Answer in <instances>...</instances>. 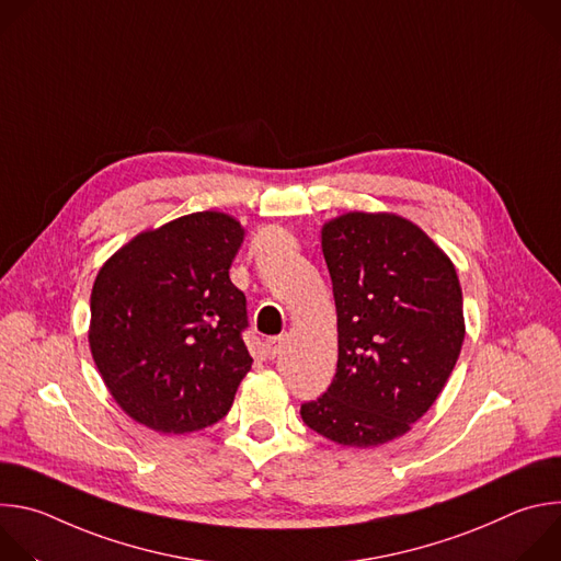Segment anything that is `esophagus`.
Returning <instances> with one entry per match:
<instances>
[{
	"instance_id": "34e87169",
	"label": "esophagus",
	"mask_w": 561,
	"mask_h": 561,
	"mask_svg": "<svg viewBox=\"0 0 561 561\" xmlns=\"http://www.w3.org/2000/svg\"><path fill=\"white\" fill-rule=\"evenodd\" d=\"M264 348H266L268 359H275V357L282 353V348H284V337H271V340H266Z\"/></svg>"
}]
</instances>
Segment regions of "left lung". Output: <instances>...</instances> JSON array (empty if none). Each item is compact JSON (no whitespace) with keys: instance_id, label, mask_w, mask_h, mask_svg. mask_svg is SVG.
Listing matches in <instances>:
<instances>
[{"instance_id":"8db88e82","label":"left lung","mask_w":561,"mask_h":561,"mask_svg":"<svg viewBox=\"0 0 561 561\" xmlns=\"http://www.w3.org/2000/svg\"><path fill=\"white\" fill-rule=\"evenodd\" d=\"M322 253L337 308V373L299 413L331 442L381 446L424 417L457 364L459 277L433 239L394 213L327 221Z\"/></svg>"}]
</instances>
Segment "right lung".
I'll use <instances>...</instances> for the list:
<instances>
[{"instance_id": "1", "label": "right lung", "mask_w": 561, "mask_h": 561, "mask_svg": "<svg viewBox=\"0 0 561 561\" xmlns=\"http://www.w3.org/2000/svg\"><path fill=\"white\" fill-rule=\"evenodd\" d=\"M244 226L217 210L144 230L100 268L89 344L119 409L167 435L202 431L232 407L253 366L247 297L228 268Z\"/></svg>"}]
</instances>
